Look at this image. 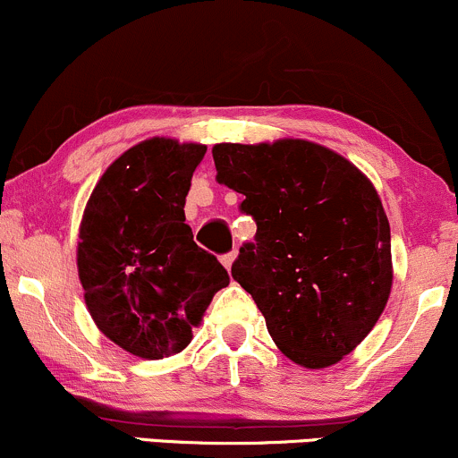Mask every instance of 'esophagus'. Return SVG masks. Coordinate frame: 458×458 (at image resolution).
<instances>
[{"label": "esophagus", "instance_id": "34e87169", "mask_svg": "<svg viewBox=\"0 0 458 458\" xmlns=\"http://www.w3.org/2000/svg\"><path fill=\"white\" fill-rule=\"evenodd\" d=\"M235 257H238V253H235V250H231V253H227V255H223V266L227 270H231V266H233V261H235Z\"/></svg>", "mask_w": 458, "mask_h": 458}]
</instances>
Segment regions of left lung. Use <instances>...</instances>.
Here are the masks:
<instances>
[{
  "label": "left lung",
  "mask_w": 458,
  "mask_h": 458,
  "mask_svg": "<svg viewBox=\"0 0 458 458\" xmlns=\"http://www.w3.org/2000/svg\"><path fill=\"white\" fill-rule=\"evenodd\" d=\"M216 182L244 194L257 223L231 276L264 313L272 342L302 368L342 361L392 292V235L372 182L340 153L284 138L212 148Z\"/></svg>",
  "instance_id": "obj_1"
}]
</instances>
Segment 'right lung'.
I'll use <instances>...</instances> for the list:
<instances>
[{"label":"right lung","instance_id":"right-lung-1","mask_svg":"<svg viewBox=\"0 0 458 458\" xmlns=\"http://www.w3.org/2000/svg\"><path fill=\"white\" fill-rule=\"evenodd\" d=\"M208 147L148 138L116 157L80 225L77 275L97 328L140 359L182 352L227 270L186 225L192 173Z\"/></svg>","mask_w":458,"mask_h":458}]
</instances>
